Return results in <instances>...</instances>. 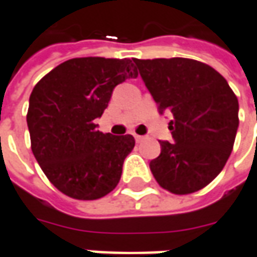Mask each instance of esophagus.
<instances>
[{
	"instance_id": "34e87169",
	"label": "esophagus",
	"mask_w": 257,
	"mask_h": 257,
	"mask_svg": "<svg viewBox=\"0 0 257 257\" xmlns=\"http://www.w3.org/2000/svg\"><path fill=\"white\" fill-rule=\"evenodd\" d=\"M144 139H145V138H144V137H141V135H135V141H137L138 144H139V142H142V141H144Z\"/></svg>"
}]
</instances>
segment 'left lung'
I'll return each instance as SVG.
<instances>
[{
    "label": "left lung",
    "mask_w": 257,
    "mask_h": 257,
    "mask_svg": "<svg viewBox=\"0 0 257 257\" xmlns=\"http://www.w3.org/2000/svg\"><path fill=\"white\" fill-rule=\"evenodd\" d=\"M135 67L159 113H172L173 141H159L149 168L156 182L176 195L209 185L223 169L239 126V102L223 76L188 58L137 59Z\"/></svg>",
    "instance_id": "8db88e82"
}]
</instances>
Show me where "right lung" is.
<instances>
[{
  "mask_svg": "<svg viewBox=\"0 0 257 257\" xmlns=\"http://www.w3.org/2000/svg\"><path fill=\"white\" fill-rule=\"evenodd\" d=\"M138 71L128 58L86 57L59 64L34 86L27 123L31 149L49 182L69 198L95 200L116 188L132 135L102 134L112 91Z\"/></svg>",
  "mask_w": 257,
  "mask_h": 257,
  "instance_id": "right-lung-1",
  "label": "right lung"
}]
</instances>
